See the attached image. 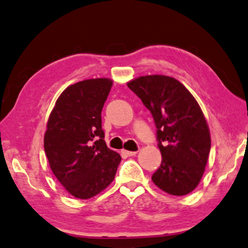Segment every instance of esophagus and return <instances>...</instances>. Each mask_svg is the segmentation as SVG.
<instances>
[{"label":"esophagus","mask_w":248,"mask_h":248,"mask_svg":"<svg viewBox=\"0 0 248 248\" xmlns=\"http://www.w3.org/2000/svg\"><path fill=\"white\" fill-rule=\"evenodd\" d=\"M123 154H124L125 156H135L137 154V152H129V151H123Z\"/></svg>","instance_id":"obj_1"}]
</instances>
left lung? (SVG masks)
I'll return each mask as SVG.
<instances>
[{
  "instance_id": "1",
  "label": "left lung",
  "mask_w": 248,
  "mask_h": 248,
  "mask_svg": "<svg viewBox=\"0 0 248 248\" xmlns=\"http://www.w3.org/2000/svg\"><path fill=\"white\" fill-rule=\"evenodd\" d=\"M127 85L151 111L157 128L162 163L153 182L172 195L192 192L211 147L207 120L197 100L182 83L165 75L139 76Z\"/></svg>"
}]
</instances>
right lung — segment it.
<instances>
[{
  "label": "right lung",
  "instance_id": "1",
  "mask_svg": "<svg viewBox=\"0 0 248 248\" xmlns=\"http://www.w3.org/2000/svg\"><path fill=\"white\" fill-rule=\"evenodd\" d=\"M113 81L90 78L69 85L56 101L44 136L56 179L78 199H90L112 182L121 156L104 141L101 112Z\"/></svg>",
  "mask_w": 248,
  "mask_h": 248
}]
</instances>
